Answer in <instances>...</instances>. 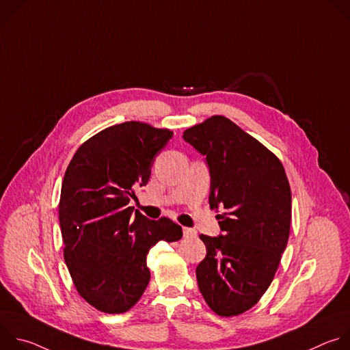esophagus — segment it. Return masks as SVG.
I'll return each mask as SVG.
<instances>
[{
	"label": "esophagus",
	"mask_w": 350,
	"mask_h": 350,
	"mask_svg": "<svg viewBox=\"0 0 350 350\" xmlns=\"http://www.w3.org/2000/svg\"><path fill=\"white\" fill-rule=\"evenodd\" d=\"M183 235H184V238H195L196 237V231L192 230V228L184 227L183 228Z\"/></svg>",
	"instance_id": "obj_1"
}]
</instances>
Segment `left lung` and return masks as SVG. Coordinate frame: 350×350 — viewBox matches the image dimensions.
<instances>
[{
    "instance_id": "obj_1",
    "label": "left lung",
    "mask_w": 350,
    "mask_h": 350,
    "mask_svg": "<svg viewBox=\"0 0 350 350\" xmlns=\"http://www.w3.org/2000/svg\"><path fill=\"white\" fill-rule=\"evenodd\" d=\"M183 138L206 157L211 209L223 235L201 234L206 256L196 267L208 306L232 317L254 308L270 286L291 227V187L281 161L226 116L215 115Z\"/></svg>"
}]
</instances>
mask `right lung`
<instances>
[{
    "label": "right lung",
    "mask_w": 350,
    "mask_h": 350,
    "mask_svg": "<svg viewBox=\"0 0 350 350\" xmlns=\"http://www.w3.org/2000/svg\"><path fill=\"white\" fill-rule=\"evenodd\" d=\"M172 137L169 129L142 122L115 124L83 142L65 172L64 258L79 295L99 312L130 310L151 278L149 249L183 237L173 220H149L129 206L133 187L148 183L155 157Z\"/></svg>",
    "instance_id": "add662e5"
}]
</instances>
